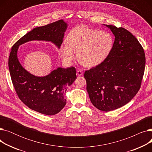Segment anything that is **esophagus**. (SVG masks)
Returning <instances> with one entry per match:
<instances>
[{
    "label": "esophagus",
    "mask_w": 152,
    "mask_h": 152,
    "mask_svg": "<svg viewBox=\"0 0 152 152\" xmlns=\"http://www.w3.org/2000/svg\"><path fill=\"white\" fill-rule=\"evenodd\" d=\"M83 75V71H81V70H80V69L77 70V71H76V75H77V76H82Z\"/></svg>",
    "instance_id": "obj_1"
}]
</instances>
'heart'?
I'll use <instances>...</instances> for the list:
<instances>
[{"label": "heart", "mask_w": 152, "mask_h": 152, "mask_svg": "<svg viewBox=\"0 0 152 152\" xmlns=\"http://www.w3.org/2000/svg\"><path fill=\"white\" fill-rule=\"evenodd\" d=\"M63 42L59 53L65 63H71L77 53L79 61L87 67H94L104 61L113 45V39L105 31L79 25L72 29Z\"/></svg>", "instance_id": "b5f03b06"}]
</instances>
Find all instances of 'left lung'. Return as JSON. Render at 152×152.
I'll list each match as a JSON object with an SVG mask.
<instances>
[{
    "instance_id": "8db88e82",
    "label": "left lung",
    "mask_w": 152,
    "mask_h": 152,
    "mask_svg": "<svg viewBox=\"0 0 152 152\" xmlns=\"http://www.w3.org/2000/svg\"><path fill=\"white\" fill-rule=\"evenodd\" d=\"M115 36L110 54L102 63L85 71L86 89L93 105L110 111L130 102L140 88L145 66L143 47L127 29L106 25Z\"/></svg>"
}]
</instances>
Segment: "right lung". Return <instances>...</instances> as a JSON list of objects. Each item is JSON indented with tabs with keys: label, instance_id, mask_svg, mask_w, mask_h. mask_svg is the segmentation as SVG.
Returning a JSON list of instances; mask_svg holds the SVG:
<instances>
[{
	"label": "right lung",
	"instance_id": "add662e5",
	"mask_svg": "<svg viewBox=\"0 0 152 152\" xmlns=\"http://www.w3.org/2000/svg\"><path fill=\"white\" fill-rule=\"evenodd\" d=\"M67 26L60 20L34 28L13 45L9 58L12 81L19 99L30 109L44 115H55L65 106V94L76 78V68H58L45 76H36L21 65L17 51L19 45L31 41H50L60 48Z\"/></svg>",
	"mask_w": 152,
	"mask_h": 152
}]
</instances>
